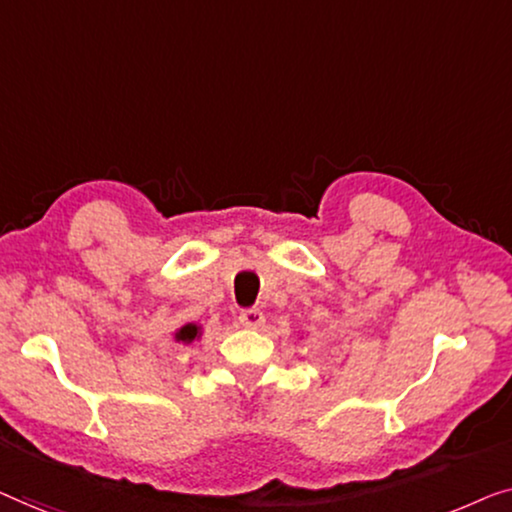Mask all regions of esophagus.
<instances>
[{"mask_svg": "<svg viewBox=\"0 0 512 512\" xmlns=\"http://www.w3.org/2000/svg\"><path fill=\"white\" fill-rule=\"evenodd\" d=\"M239 322L246 329H262L264 327V313L257 311V308H250V311H243L239 315Z\"/></svg>", "mask_w": 512, "mask_h": 512, "instance_id": "esophagus-1", "label": "esophagus"}]
</instances>
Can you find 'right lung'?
I'll return each mask as SVG.
<instances>
[{
	"mask_svg": "<svg viewBox=\"0 0 512 512\" xmlns=\"http://www.w3.org/2000/svg\"><path fill=\"white\" fill-rule=\"evenodd\" d=\"M199 336H201V327L194 325V322H187V325H183L181 329H176V334H174L176 341L178 343H185V345L194 343Z\"/></svg>",
	"mask_w": 512,
	"mask_h": 512,
	"instance_id": "obj_1",
	"label": "right lung"
}]
</instances>
